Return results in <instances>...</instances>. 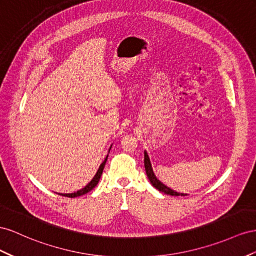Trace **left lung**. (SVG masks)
I'll return each mask as SVG.
<instances>
[{"instance_id":"8db88e82","label":"left lung","mask_w":256,"mask_h":256,"mask_svg":"<svg viewBox=\"0 0 256 256\" xmlns=\"http://www.w3.org/2000/svg\"><path fill=\"white\" fill-rule=\"evenodd\" d=\"M144 167H145V171H146V176H148V180L155 188L164 192V194L171 195V196H185L186 195V194H180V192L172 190L171 188H168V186H166L164 184H162L160 181V180H157L156 176L154 174V172H153V169H152V164H150V158H148V155L146 152H144Z\"/></svg>"}]
</instances>
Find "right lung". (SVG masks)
Returning a JSON list of instances; mask_svg holds the SVG:
<instances>
[{"label": "right lung", "instance_id": "add662e5", "mask_svg": "<svg viewBox=\"0 0 256 256\" xmlns=\"http://www.w3.org/2000/svg\"><path fill=\"white\" fill-rule=\"evenodd\" d=\"M106 160H108V156H106V158L104 160V162H103L100 164V167H99L98 171H96V176H94V178L85 186L84 188H82V190H78L76 192H72V194H58V195H62V196H66V197L74 198V197H78V196H82V195H85V194H87L88 192H90V190L94 188V186H96V184H98L99 180H100V178H101L102 172H103V169H104V164H106Z\"/></svg>", "mask_w": 256, "mask_h": 256}]
</instances>
